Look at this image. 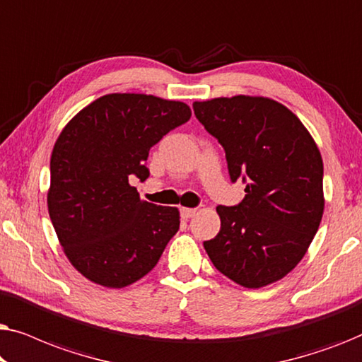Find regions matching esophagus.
<instances>
[{
  "instance_id": "obj_1",
  "label": "esophagus",
  "mask_w": 362,
  "mask_h": 362,
  "mask_svg": "<svg viewBox=\"0 0 362 362\" xmlns=\"http://www.w3.org/2000/svg\"><path fill=\"white\" fill-rule=\"evenodd\" d=\"M180 212L182 219H191V217L196 214V209H191V207H181Z\"/></svg>"
}]
</instances>
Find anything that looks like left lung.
Returning a JSON list of instances; mask_svg holds the SVG:
<instances>
[{"mask_svg":"<svg viewBox=\"0 0 362 362\" xmlns=\"http://www.w3.org/2000/svg\"><path fill=\"white\" fill-rule=\"evenodd\" d=\"M194 115L226 151L245 197L217 206L221 230L204 242L221 274L245 288L270 285L298 265L325 209L323 160L300 118L265 97L194 102Z\"/></svg>","mask_w":362,"mask_h":362,"instance_id":"1","label":"left lung"}]
</instances>
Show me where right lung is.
Listing matches in <instances>:
<instances>
[{
  "mask_svg": "<svg viewBox=\"0 0 362 362\" xmlns=\"http://www.w3.org/2000/svg\"><path fill=\"white\" fill-rule=\"evenodd\" d=\"M191 118L182 102L108 93L67 123L51 156L47 207L67 259L93 284L123 288L155 269L180 211L141 201L150 148Z\"/></svg>",
  "mask_w": 362,
  "mask_h": 362,
  "instance_id": "obj_1",
  "label": "right lung"
}]
</instances>
